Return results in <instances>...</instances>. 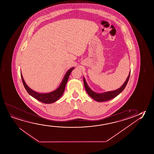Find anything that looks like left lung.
I'll list each match as a JSON object with an SVG mask.
<instances>
[{"label":"left lung","instance_id":"1","mask_svg":"<svg viewBox=\"0 0 154 154\" xmlns=\"http://www.w3.org/2000/svg\"><path fill=\"white\" fill-rule=\"evenodd\" d=\"M130 72L131 71H130V73L128 74V78L126 79L125 82L123 84V85L119 88V89L112 91H108L106 92L101 93L95 92L94 91L91 90L88 85L87 82L85 81V79L84 77L83 81H84V86L85 88L86 91L88 93V94L94 100L97 102H103V101H106L112 99H114V97H116L125 88L126 86L128 84V81L129 80Z\"/></svg>","mask_w":154,"mask_h":154}]
</instances>
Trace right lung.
Returning a JSON list of instances; mask_svg holds the SVG:
<instances>
[{
    "label": "right lung",
    "instance_id": "right-lung-1",
    "mask_svg": "<svg viewBox=\"0 0 154 154\" xmlns=\"http://www.w3.org/2000/svg\"><path fill=\"white\" fill-rule=\"evenodd\" d=\"M74 68L75 67H72L66 71L60 85L56 90L51 92L45 93L37 92L31 89L28 86L26 85V83L23 78L22 73H21V76L22 81L23 82L24 88H26L27 92L29 94L40 102H43L44 103L49 104V103H52L57 101V100H58L60 97H61L62 95L64 93L65 88L66 86V83L68 81L69 76L71 73V71L73 70Z\"/></svg>",
    "mask_w": 154,
    "mask_h": 154
}]
</instances>
